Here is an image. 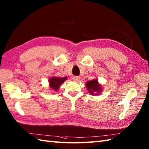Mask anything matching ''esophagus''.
Masks as SVG:
<instances>
[{
  "label": "esophagus",
  "mask_w": 149,
  "mask_h": 149,
  "mask_svg": "<svg viewBox=\"0 0 149 149\" xmlns=\"http://www.w3.org/2000/svg\"><path fill=\"white\" fill-rule=\"evenodd\" d=\"M72 79H73V80L75 81H78L79 79H80V77H78V76H74L73 78H72Z\"/></svg>",
  "instance_id": "esophagus-1"
}]
</instances>
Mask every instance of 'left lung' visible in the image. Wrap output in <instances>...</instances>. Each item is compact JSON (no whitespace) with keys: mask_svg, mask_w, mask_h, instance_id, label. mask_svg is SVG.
<instances>
[{"mask_svg":"<svg viewBox=\"0 0 149 149\" xmlns=\"http://www.w3.org/2000/svg\"><path fill=\"white\" fill-rule=\"evenodd\" d=\"M86 88H87L88 91L90 93L91 95H95V93H96V95H98V93L101 92V86L98 84V81L95 79V80L89 81L86 82Z\"/></svg>","mask_w":149,"mask_h":149,"instance_id":"1","label":"left lung"}]
</instances>
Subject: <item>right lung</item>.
<instances>
[{
    "mask_svg": "<svg viewBox=\"0 0 149 149\" xmlns=\"http://www.w3.org/2000/svg\"><path fill=\"white\" fill-rule=\"evenodd\" d=\"M65 80H67V77H52L49 79V86L54 91H57L58 89L60 88V85L63 83Z\"/></svg>",
    "mask_w": 149,
    "mask_h": 149,
    "instance_id": "1",
    "label": "right lung"
}]
</instances>
